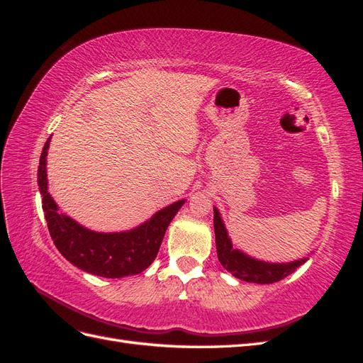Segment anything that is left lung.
Instances as JSON below:
<instances>
[{
  "label": "left lung",
  "instance_id": "8db88e82",
  "mask_svg": "<svg viewBox=\"0 0 363 363\" xmlns=\"http://www.w3.org/2000/svg\"><path fill=\"white\" fill-rule=\"evenodd\" d=\"M213 227L219 262H221V265L228 272H232V276L244 281L259 284L276 283L288 277L289 274H292L307 260L301 259L291 263H268L248 257L242 251L233 248L227 235V230L223 224V219L216 208H213Z\"/></svg>",
  "mask_w": 363,
  "mask_h": 363
}]
</instances>
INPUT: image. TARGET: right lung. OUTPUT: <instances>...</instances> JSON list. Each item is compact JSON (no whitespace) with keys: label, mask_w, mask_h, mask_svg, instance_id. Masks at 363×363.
<instances>
[{"label":"right lung","mask_w":363,"mask_h":363,"mask_svg":"<svg viewBox=\"0 0 363 363\" xmlns=\"http://www.w3.org/2000/svg\"><path fill=\"white\" fill-rule=\"evenodd\" d=\"M50 139L43 145L38 184L42 195V208L54 245L74 267L106 279L135 276L147 269L156 259L164 232L172 218L180 211L184 200L162 208L150 221L123 233L91 232L67 215L59 213V207L47 189V151Z\"/></svg>","instance_id":"obj_1"}]
</instances>
